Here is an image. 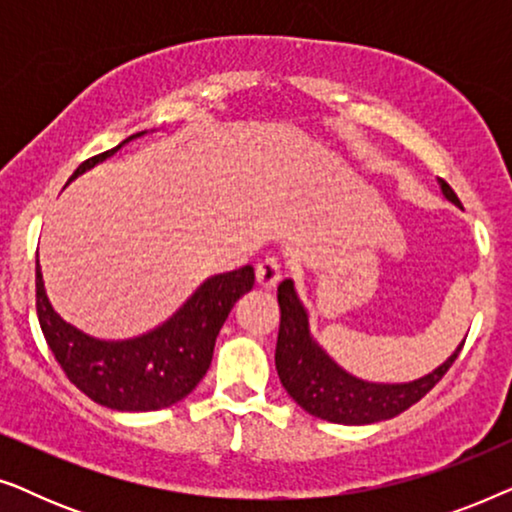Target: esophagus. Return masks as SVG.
Instances as JSON below:
<instances>
[{"mask_svg": "<svg viewBox=\"0 0 512 512\" xmlns=\"http://www.w3.org/2000/svg\"><path fill=\"white\" fill-rule=\"evenodd\" d=\"M279 279H282V263H279V258L268 256L256 265V282L261 284L263 289H272Z\"/></svg>", "mask_w": 512, "mask_h": 512, "instance_id": "34e87169", "label": "esophagus"}]
</instances>
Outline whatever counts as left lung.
Returning a JSON list of instances; mask_svg holds the SVG:
<instances>
[{
	"label": "left lung",
	"instance_id": "8db88e82",
	"mask_svg": "<svg viewBox=\"0 0 512 512\" xmlns=\"http://www.w3.org/2000/svg\"><path fill=\"white\" fill-rule=\"evenodd\" d=\"M445 198L459 202L457 193L445 179H440ZM279 335L275 366L284 389L300 408L310 415L333 424H373L401 415L429 394L457 359V352L433 373L408 384H375L356 380L335 366L328 354L312 340L307 328L305 307L300 305L291 279L277 286Z\"/></svg>",
	"mask_w": 512,
	"mask_h": 512
}]
</instances>
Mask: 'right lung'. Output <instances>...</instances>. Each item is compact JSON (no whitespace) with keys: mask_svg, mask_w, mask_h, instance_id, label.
I'll return each instance as SVG.
<instances>
[{"mask_svg":"<svg viewBox=\"0 0 512 512\" xmlns=\"http://www.w3.org/2000/svg\"><path fill=\"white\" fill-rule=\"evenodd\" d=\"M139 135H132L125 142ZM125 142L83 160L72 179L114 156ZM251 286V265L216 275L207 279L186 300V305L156 331L135 340L107 342L81 333L53 310L37 261V314L48 347L69 382L111 410L149 412L170 408L198 387L212 363L214 342L223 321L228 319L237 298L251 291Z\"/></svg>","mask_w":512,"mask_h":512,"instance_id":"right-lung-1","label":"right lung"}]
</instances>
